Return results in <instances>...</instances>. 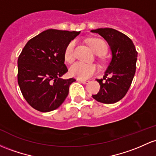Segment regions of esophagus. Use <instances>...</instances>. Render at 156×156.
Returning a JSON list of instances; mask_svg holds the SVG:
<instances>
[{"label":"esophagus","mask_w":156,"mask_h":156,"mask_svg":"<svg viewBox=\"0 0 156 156\" xmlns=\"http://www.w3.org/2000/svg\"><path fill=\"white\" fill-rule=\"evenodd\" d=\"M79 81L80 82H81L82 83H83V84H87V83H88L89 82V81H86V80H79Z\"/></svg>","instance_id":"esophagus-1"}]
</instances>
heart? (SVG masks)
<instances>
[{
  "mask_svg": "<svg viewBox=\"0 0 156 156\" xmlns=\"http://www.w3.org/2000/svg\"><path fill=\"white\" fill-rule=\"evenodd\" d=\"M89 44L93 52L97 55H102L107 49V46L104 41L98 38L90 39ZM75 46L76 42L72 41L67 44L64 50V58L68 63H73L75 58ZM98 70V66L95 64H86L77 62L70 68V73L73 76L79 79H87L95 74Z\"/></svg>",
  "mask_w": 156,
  "mask_h": 156,
  "instance_id": "heart-1",
  "label": "heart"
}]
</instances>
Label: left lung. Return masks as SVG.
<instances>
[{
	"label": "left lung",
	"instance_id": "obj_1",
	"mask_svg": "<svg viewBox=\"0 0 156 156\" xmlns=\"http://www.w3.org/2000/svg\"><path fill=\"white\" fill-rule=\"evenodd\" d=\"M91 32L103 37L112 52V59L103 79H97L100 90L92 96L101 103H116L125 96L131 86L136 73L138 52L131 39L114 29L100 28Z\"/></svg>",
	"mask_w": 156,
	"mask_h": 156
}]
</instances>
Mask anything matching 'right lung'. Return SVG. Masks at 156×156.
I'll return each mask as SVG.
<instances>
[{
    "instance_id": "obj_1",
    "label": "right lung",
    "mask_w": 156,
    "mask_h": 156,
    "mask_svg": "<svg viewBox=\"0 0 156 156\" xmlns=\"http://www.w3.org/2000/svg\"><path fill=\"white\" fill-rule=\"evenodd\" d=\"M81 32L47 30L30 39L18 59V83L23 98L42 112L58 108L75 78L63 79L67 44Z\"/></svg>"
}]
</instances>
